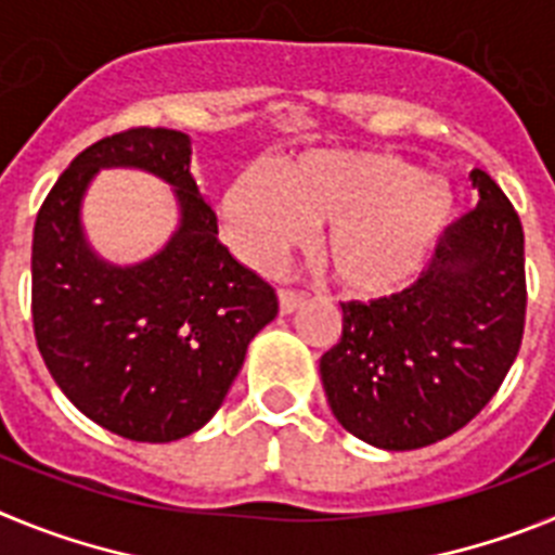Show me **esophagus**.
Segmentation results:
<instances>
[{
	"mask_svg": "<svg viewBox=\"0 0 555 555\" xmlns=\"http://www.w3.org/2000/svg\"><path fill=\"white\" fill-rule=\"evenodd\" d=\"M278 300H281V313H294L297 308H302L306 297L297 292H288V288H281V292H278Z\"/></svg>",
	"mask_w": 555,
	"mask_h": 555,
	"instance_id": "34e87169",
	"label": "esophagus"
}]
</instances>
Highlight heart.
<instances>
[{
    "label": "heart",
    "mask_w": 555,
    "mask_h": 555,
    "mask_svg": "<svg viewBox=\"0 0 555 555\" xmlns=\"http://www.w3.org/2000/svg\"><path fill=\"white\" fill-rule=\"evenodd\" d=\"M459 217L448 178L391 152L308 150L274 180L244 171L222 197V222L244 261L269 269L320 224L317 253L347 294L380 300L425 272Z\"/></svg>",
    "instance_id": "b5f03b06"
}]
</instances>
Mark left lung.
<instances>
[{
	"label": "left lung",
	"mask_w": 555,
	"mask_h": 555,
	"mask_svg": "<svg viewBox=\"0 0 555 555\" xmlns=\"http://www.w3.org/2000/svg\"><path fill=\"white\" fill-rule=\"evenodd\" d=\"M478 205L450 228L423 278L384 300L341 302V338L320 358L341 428L380 450L442 442L500 389L526 325V235L483 169Z\"/></svg>",
	"instance_id": "1"
}]
</instances>
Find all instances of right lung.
I'll return each mask as SVG.
<instances>
[{
    "label": "right lung",
    "mask_w": 555,
    "mask_h": 555,
    "mask_svg": "<svg viewBox=\"0 0 555 555\" xmlns=\"http://www.w3.org/2000/svg\"><path fill=\"white\" fill-rule=\"evenodd\" d=\"M102 168L146 170L176 194L179 228L144 262L113 264L87 242L81 203ZM274 317V288L219 242L185 132L135 127L96 141L38 210V350L63 395L111 434L160 444L210 423L249 341Z\"/></svg>",
    "instance_id": "add662e5"
}]
</instances>
